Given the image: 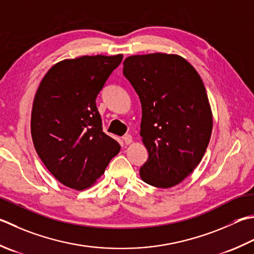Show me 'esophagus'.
I'll use <instances>...</instances> for the list:
<instances>
[{
  "instance_id": "1",
  "label": "esophagus",
  "mask_w": 254,
  "mask_h": 254,
  "mask_svg": "<svg viewBox=\"0 0 254 254\" xmlns=\"http://www.w3.org/2000/svg\"><path fill=\"white\" fill-rule=\"evenodd\" d=\"M123 142L127 144V145H128V144L132 143V136L130 135V134H126V135L123 136Z\"/></svg>"
}]
</instances>
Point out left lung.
<instances>
[{"label":"left lung","instance_id":"1","mask_svg":"<svg viewBox=\"0 0 254 254\" xmlns=\"http://www.w3.org/2000/svg\"><path fill=\"white\" fill-rule=\"evenodd\" d=\"M123 74L142 106L140 135L148 152L142 181L175 186L197 167L210 141L212 113L201 78L186 59L163 53L127 57Z\"/></svg>","mask_w":254,"mask_h":254}]
</instances>
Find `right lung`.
<instances>
[{
	"label": "right lung",
	"mask_w": 254,
	"mask_h": 254,
	"mask_svg": "<svg viewBox=\"0 0 254 254\" xmlns=\"http://www.w3.org/2000/svg\"><path fill=\"white\" fill-rule=\"evenodd\" d=\"M123 56H82L57 63L35 94L31 132L39 158L63 185L77 190L92 186L120 144L102 131L96 106Z\"/></svg>",
	"instance_id": "add662e5"
}]
</instances>
